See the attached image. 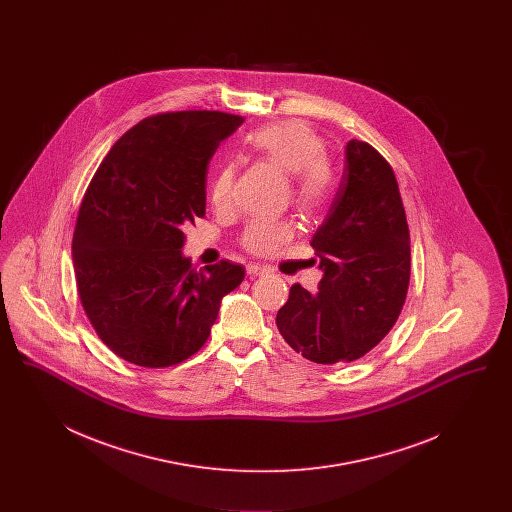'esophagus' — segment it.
<instances>
[{"mask_svg": "<svg viewBox=\"0 0 512 512\" xmlns=\"http://www.w3.org/2000/svg\"><path fill=\"white\" fill-rule=\"evenodd\" d=\"M245 270H247V276H249V278H255V276H263V274H267V268L261 267V265H247Z\"/></svg>", "mask_w": 512, "mask_h": 512, "instance_id": "1", "label": "esophagus"}]
</instances>
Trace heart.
<instances>
[{"label": "heart", "instance_id": "1", "mask_svg": "<svg viewBox=\"0 0 512 512\" xmlns=\"http://www.w3.org/2000/svg\"><path fill=\"white\" fill-rule=\"evenodd\" d=\"M251 149L272 167L290 174L293 205L303 213H313L332 194L336 174L324 157L326 144L317 130L303 121H282L257 130L249 138ZM234 188V167L222 165L211 182L215 207H228ZM286 222L255 220L245 228L242 245L255 255L272 253L290 238Z\"/></svg>", "mask_w": 512, "mask_h": 512}]
</instances>
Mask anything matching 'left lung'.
<instances>
[{"mask_svg": "<svg viewBox=\"0 0 512 512\" xmlns=\"http://www.w3.org/2000/svg\"><path fill=\"white\" fill-rule=\"evenodd\" d=\"M311 245L322 270L318 290L293 284L276 326L313 363H351L386 338L411 278L399 186L390 163L366 142H347L340 188Z\"/></svg>", "mask_w": 512, "mask_h": 512, "instance_id": "left-lung-1", "label": "left lung"}]
</instances>
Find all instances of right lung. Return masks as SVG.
<instances>
[{
	"label": "right lung",
	"instance_id": "obj_1",
	"mask_svg": "<svg viewBox=\"0 0 512 512\" xmlns=\"http://www.w3.org/2000/svg\"><path fill=\"white\" fill-rule=\"evenodd\" d=\"M244 122L220 111L147 117L111 147L82 199L73 261L82 307L124 361L163 368L197 353L245 268L195 270L184 228L205 217L211 157Z\"/></svg>",
	"mask_w": 512,
	"mask_h": 512
}]
</instances>
